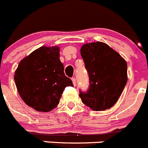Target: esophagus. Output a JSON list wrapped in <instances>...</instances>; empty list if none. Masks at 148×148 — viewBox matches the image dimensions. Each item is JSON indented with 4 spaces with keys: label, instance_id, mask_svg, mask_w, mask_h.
<instances>
[{
    "label": "esophagus",
    "instance_id": "esophagus-1",
    "mask_svg": "<svg viewBox=\"0 0 148 148\" xmlns=\"http://www.w3.org/2000/svg\"><path fill=\"white\" fill-rule=\"evenodd\" d=\"M71 80H72L74 86H75V85H76V80H75V77H72V79H71Z\"/></svg>",
    "mask_w": 148,
    "mask_h": 148
}]
</instances>
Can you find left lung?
<instances>
[{"label":"left lung","mask_w":148,"mask_h":148,"mask_svg":"<svg viewBox=\"0 0 148 148\" xmlns=\"http://www.w3.org/2000/svg\"><path fill=\"white\" fill-rule=\"evenodd\" d=\"M89 75V89L80 91L82 102L93 111H104L114 106L127 82V64L112 47L101 42L83 45L80 49Z\"/></svg>","instance_id":"left-lung-1"}]
</instances>
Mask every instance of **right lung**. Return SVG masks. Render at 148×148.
<instances>
[{
	"label": "right lung",
	"mask_w": 148,
	"mask_h": 148,
	"mask_svg": "<svg viewBox=\"0 0 148 148\" xmlns=\"http://www.w3.org/2000/svg\"><path fill=\"white\" fill-rule=\"evenodd\" d=\"M14 80L25 103L42 112L56 108L65 88L73 86L64 73L58 46H42L25 57L16 70Z\"/></svg>",
	"instance_id": "1"
}]
</instances>
